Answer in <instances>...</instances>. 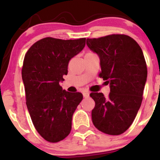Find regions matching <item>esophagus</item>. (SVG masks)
I'll list each match as a JSON object with an SVG mask.
<instances>
[{
	"instance_id": "1",
	"label": "esophagus",
	"mask_w": 160,
	"mask_h": 160,
	"mask_svg": "<svg viewBox=\"0 0 160 160\" xmlns=\"http://www.w3.org/2000/svg\"><path fill=\"white\" fill-rule=\"evenodd\" d=\"M89 92H83V97L84 98H89Z\"/></svg>"
}]
</instances>
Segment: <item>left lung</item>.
<instances>
[{
  "label": "left lung",
  "instance_id": "1",
  "mask_svg": "<svg viewBox=\"0 0 160 160\" xmlns=\"http://www.w3.org/2000/svg\"><path fill=\"white\" fill-rule=\"evenodd\" d=\"M86 44L99 56L98 76L111 88L107 98L102 92L90 93L95 103L92 122L102 132L120 135L132 123L142 102L148 77L142 49L131 37L119 34L87 38Z\"/></svg>",
  "mask_w": 160,
  "mask_h": 160
}]
</instances>
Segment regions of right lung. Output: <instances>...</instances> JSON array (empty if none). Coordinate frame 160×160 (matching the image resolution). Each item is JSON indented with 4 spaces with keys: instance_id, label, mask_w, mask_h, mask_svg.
I'll use <instances>...</instances> for the list:
<instances>
[{
    "instance_id": "add662e5",
    "label": "right lung",
    "mask_w": 160,
    "mask_h": 160,
    "mask_svg": "<svg viewBox=\"0 0 160 160\" xmlns=\"http://www.w3.org/2000/svg\"><path fill=\"white\" fill-rule=\"evenodd\" d=\"M85 45L86 38H45L25 53L22 78L26 105L36 130L49 142H58L71 132L73 114L82 95L62 90L59 82L68 74L71 58Z\"/></svg>"
}]
</instances>
